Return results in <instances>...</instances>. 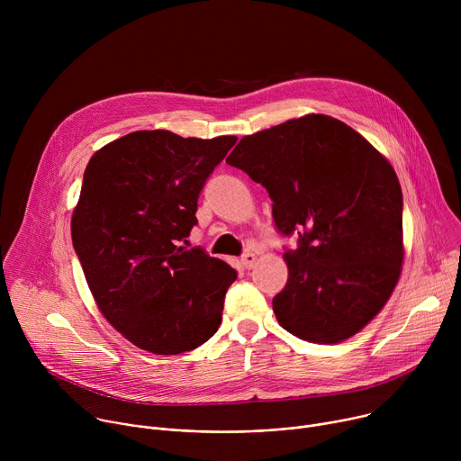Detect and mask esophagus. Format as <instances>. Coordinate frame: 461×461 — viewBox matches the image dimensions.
<instances>
[{
    "label": "esophagus",
    "instance_id": "esophagus-1",
    "mask_svg": "<svg viewBox=\"0 0 461 461\" xmlns=\"http://www.w3.org/2000/svg\"><path fill=\"white\" fill-rule=\"evenodd\" d=\"M255 260H257V257H255V253H251V251H246V253L240 257V262H242V267H244L246 270H251V268H253Z\"/></svg>",
    "mask_w": 461,
    "mask_h": 461
}]
</instances>
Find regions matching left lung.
Wrapping results in <instances>:
<instances>
[{
  "instance_id": "obj_1",
  "label": "left lung",
  "mask_w": 461,
  "mask_h": 461,
  "mask_svg": "<svg viewBox=\"0 0 461 461\" xmlns=\"http://www.w3.org/2000/svg\"><path fill=\"white\" fill-rule=\"evenodd\" d=\"M226 162L267 187L286 249L274 297L299 339L341 343L384 306L403 265V194L388 160L338 118L306 114L244 137Z\"/></svg>"
}]
</instances>
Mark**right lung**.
Listing matches in <instances>:
<instances>
[{"label":"right lung","instance_id":"1","mask_svg":"<svg viewBox=\"0 0 461 461\" xmlns=\"http://www.w3.org/2000/svg\"><path fill=\"white\" fill-rule=\"evenodd\" d=\"M237 137L135 131L96 151L73 213V246L104 317L157 356L189 352L221 326L237 272L180 242L196 201Z\"/></svg>","mask_w":461,"mask_h":461}]
</instances>
